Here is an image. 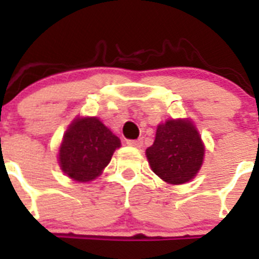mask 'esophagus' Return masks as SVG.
<instances>
[{"mask_svg":"<svg viewBox=\"0 0 259 259\" xmlns=\"http://www.w3.org/2000/svg\"><path fill=\"white\" fill-rule=\"evenodd\" d=\"M127 144L130 146H134V148H141L143 146V140L139 139V140H128Z\"/></svg>","mask_w":259,"mask_h":259,"instance_id":"1","label":"esophagus"}]
</instances>
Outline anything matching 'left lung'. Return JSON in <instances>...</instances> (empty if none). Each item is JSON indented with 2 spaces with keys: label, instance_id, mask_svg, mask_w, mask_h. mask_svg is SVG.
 Returning a JSON list of instances; mask_svg holds the SVG:
<instances>
[{
  "label": "left lung",
  "instance_id": "left-lung-1",
  "mask_svg": "<svg viewBox=\"0 0 259 259\" xmlns=\"http://www.w3.org/2000/svg\"><path fill=\"white\" fill-rule=\"evenodd\" d=\"M205 146L189 119H170L157 127L155 140L146 149L153 172L168 184H184L197 175Z\"/></svg>",
  "mask_w": 259,
  "mask_h": 259
}]
</instances>
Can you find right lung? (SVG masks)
I'll return each instance as SVG.
<instances>
[{
    "instance_id": "right-lung-1",
    "label": "right lung",
    "mask_w": 259,
    "mask_h": 259,
    "mask_svg": "<svg viewBox=\"0 0 259 259\" xmlns=\"http://www.w3.org/2000/svg\"><path fill=\"white\" fill-rule=\"evenodd\" d=\"M120 146L119 137L96 116L76 118L68 125L59 148L62 171L79 183L95 180Z\"/></svg>"
}]
</instances>
